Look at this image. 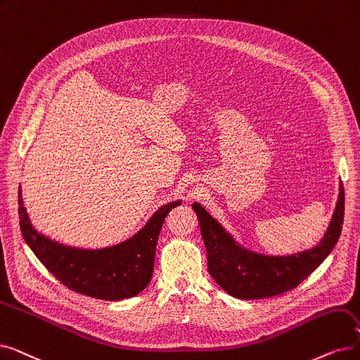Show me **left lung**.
<instances>
[{"mask_svg": "<svg viewBox=\"0 0 360 360\" xmlns=\"http://www.w3.org/2000/svg\"><path fill=\"white\" fill-rule=\"evenodd\" d=\"M207 252V269L217 285L243 300L266 299L299 285L335 247L345 219V190L340 181L338 200L323 238L309 250L288 256H266L243 247L221 224L193 202Z\"/></svg>", "mask_w": 360, "mask_h": 360, "instance_id": "8db88e82", "label": "left lung"}]
</instances>
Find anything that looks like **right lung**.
<instances>
[{"label":"right lung","mask_w":360,"mask_h":360,"mask_svg":"<svg viewBox=\"0 0 360 360\" xmlns=\"http://www.w3.org/2000/svg\"><path fill=\"white\" fill-rule=\"evenodd\" d=\"M181 202L170 201L159 207L131 238L88 250L60 244L39 233L30 224L19 186V224L26 244L61 284L94 299L113 302L135 297L150 284L165 217Z\"/></svg>","instance_id":"1"}]
</instances>
